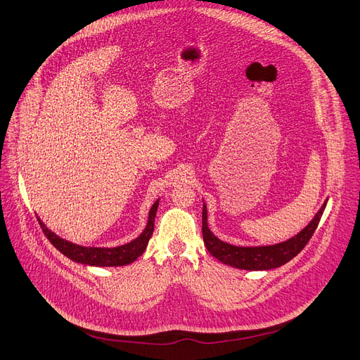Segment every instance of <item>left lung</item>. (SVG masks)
<instances>
[{
	"label": "left lung",
	"mask_w": 360,
	"mask_h": 360,
	"mask_svg": "<svg viewBox=\"0 0 360 360\" xmlns=\"http://www.w3.org/2000/svg\"><path fill=\"white\" fill-rule=\"evenodd\" d=\"M324 202L316 217L311 219V222L302 230L297 236H294L292 238L274 244V245H266V247H237L226 244L221 240H218L208 228L207 224V207L204 205L202 210V237H204V244L207 250L218 258L221 263L228 264L236 269L241 270H270V269H277L288 261L291 258L296 257L310 241L311 236L314 234L316 228L320 222V218L323 215V211L326 208Z\"/></svg>",
	"instance_id": "8db88e82"
}]
</instances>
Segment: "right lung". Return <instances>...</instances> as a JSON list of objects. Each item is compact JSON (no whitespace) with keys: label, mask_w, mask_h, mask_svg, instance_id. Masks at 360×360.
<instances>
[{"label":"right lung","mask_w":360,"mask_h":360,"mask_svg":"<svg viewBox=\"0 0 360 360\" xmlns=\"http://www.w3.org/2000/svg\"><path fill=\"white\" fill-rule=\"evenodd\" d=\"M159 202L156 201L149 212V219L146 224V228L143 233L134 241H130L124 245L115 247V248H93V247H82L73 243H69L57 237L54 233H51L49 228L39 219V224L44 236L49 238V241L66 257L76 261V263L87 264V266H97V267H117V266H126L134 263V261L141 257L152 237L153 225H155V215L158 210Z\"/></svg>","instance_id":"add662e5"}]
</instances>
